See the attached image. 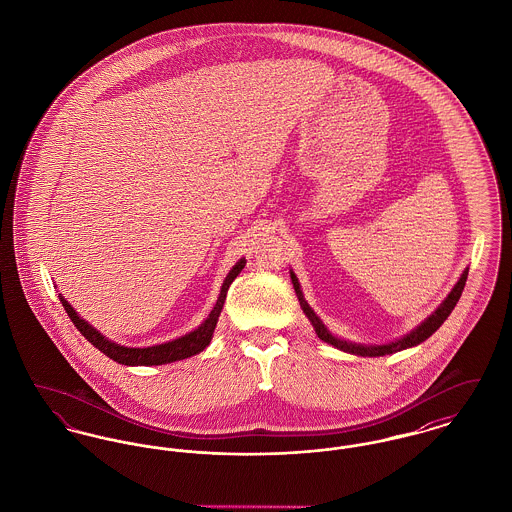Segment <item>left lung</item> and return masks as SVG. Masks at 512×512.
<instances>
[{
  "label": "left lung",
  "mask_w": 512,
  "mask_h": 512,
  "mask_svg": "<svg viewBox=\"0 0 512 512\" xmlns=\"http://www.w3.org/2000/svg\"><path fill=\"white\" fill-rule=\"evenodd\" d=\"M290 278H292V284H294V290H296V296H298V302H300L304 314L310 319V323L314 325L315 335L323 343L333 345L335 349H339L343 353L356 354V356H384V354L399 353V351L417 347V345H421L423 341H427L433 335L434 331L446 321V317L452 314L454 306L458 304V300L462 296V290L466 286V280H468V269L460 275L458 282L450 290V294L442 300V304L434 310L433 314L429 315L425 321H421L415 329H411L407 335H403V337H399L395 341H390V343H382V345H362V343H353V341H347V339H341V337L333 335L325 327V323L315 315L312 306L306 302V298L302 294V288H300V282H298V276L294 275V271H290Z\"/></svg>",
  "instance_id": "1"
}]
</instances>
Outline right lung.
I'll return each mask as SVG.
<instances>
[{"mask_svg":"<svg viewBox=\"0 0 512 512\" xmlns=\"http://www.w3.org/2000/svg\"><path fill=\"white\" fill-rule=\"evenodd\" d=\"M243 267H245V257H241L236 265L232 267V271L228 273V276L224 278L220 294H218V300H216L212 312L206 315V319L198 325L197 329L189 331L183 337H177L173 341L154 345V347H124V345H118L115 341L107 339L103 333H99L83 317H79L78 312L66 302V298L62 294L58 298H60L66 314L70 315V319L78 327L79 333L95 349H99L101 353L107 354L109 358H113L115 362L124 364V366H159V364H169V362L183 360V358H189L193 354L202 353L210 345L214 329H216V323H218V317L222 314V308H224V302H226L228 288L236 280V276L241 273Z\"/></svg>","mask_w":512,"mask_h":512,"instance_id":"add662e5","label":"right lung"}]
</instances>
